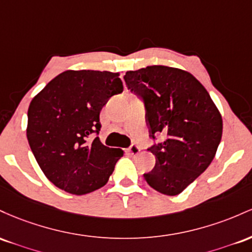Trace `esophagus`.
Wrapping results in <instances>:
<instances>
[{"label":"esophagus","instance_id":"1","mask_svg":"<svg viewBox=\"0 0 252 252\" xmlns=\"http://www.w3.org/2000/svg\"><path fill=\"white\" fill-rule=\"evenodd\" d=\"M128 151H129V154L133 155V156H135V155L139 154V152H140V149H139V146L137 145V144H132V145L129 146Z\"/></svg>","mask_w":252,"mask_h":252}]
</instances>
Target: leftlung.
<instances>
[{
    "mask_svg": "<svg viewBox=\"0 0 252 252\" xmlns=\"http://www.w3.org/2000/svg\"><path fill=\"white\" fill-rule=\"evenodd\" d=\"M143 98L150 137L165 139L149 149L156 165L144 179L164 195H179L208 168L221 140L222 119L205 87L190 72L151 65L124 76Z\"/></svg>",
    "mask_w": 252,
    "mask_h": 252,
    "instance_id": "8db88e82",
    "label": "left lung"
}]
</instances>
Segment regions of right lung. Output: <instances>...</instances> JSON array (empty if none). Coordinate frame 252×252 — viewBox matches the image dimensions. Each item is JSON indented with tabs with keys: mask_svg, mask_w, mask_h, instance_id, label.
<instances>
[{
	"mask_svg": "<svg viewBox=\"0 0 252 252\" xmlns=\"http://www.w3.org/2000/svg\"><path fill=\"white\" fill-rule=\"evenodd\" d=\"M120 73L66 70L33 97L28 107L27 139L36 162L56 187L83 195L103 187L121 149L107 148L98 137L100 112L124 90Z\"/></svg>",
	"mask_w": 252,
	"mask_h": 252,
	"instance_id": "obj_1",
	"label": "right lung"
}]
</instances>
